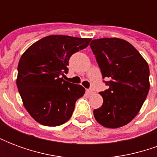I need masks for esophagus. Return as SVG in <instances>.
I'll return each instance as SVG.
<instances>
[{"label": "esophagus", "mask_w": 157, "mask_h": 157, "mask_svg": "<svg viewBox=\"0 0 157 157\" xmlns=\"http://www.w3.org/2000/svg\"><path fill=\"white\" fill-rule=\"evenodd\" d=\"M87 92H88L90 95H92V94H94V93H95V91H94V89L90 88L87 89Z\"/></svg>", "instance_id": "1"}]
</instances>
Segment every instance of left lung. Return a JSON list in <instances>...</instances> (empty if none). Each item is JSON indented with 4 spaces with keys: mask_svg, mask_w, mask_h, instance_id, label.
I'll return each instance as SVG.
<instances>
[{
    "mask_svg": "<svg viewBox=\"0 0 157 157\" xmlns=\"http://www.w3.org/2000/svg\"><path fill=\"white\" fill-rule=\"evenodd\" d=\"M109 89L99 92L101 108L93 110L96 120L106 128L122 127L141 109L150 89L147 62L128 42L118 38L94 39L90 44Z\"/></svg>",
    "mask_w": 157,
    "mask_h": 157,
    "instance_id": "left-lung-1",
    "label": "left lung"
}]
</instances>
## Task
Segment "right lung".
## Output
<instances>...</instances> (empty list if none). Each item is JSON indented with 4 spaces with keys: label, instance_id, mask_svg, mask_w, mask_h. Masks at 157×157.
I'll list each match as a JSON object with an SVG mask.
<instances>
[{
    "label": "right lung",
    "instance_id": "add662e5",
    "mask_svg": "<svg viewBox=\"0 0 157 157\" xmlns=\"http://www.w3.org/2000/svg\"><path fill=\"white\" fill-rule=\"evenodd\" d=\"M92 39L49 35L26 50L17 66V86L33 118L45 126H59L71 118L85 88L66 82L69 59L86 48Z\"/></svg>",
    "mask_w": 157,
    "mask_h": 157
}]
</instances>
